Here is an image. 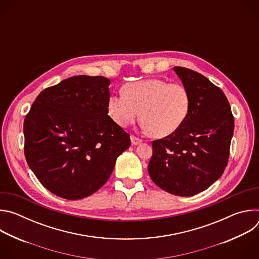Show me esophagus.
I'll use <instances>...</instances> for the list:
<instances>
[{"instance_id": "esophagus-1", "label": "esophagus", "mask_w": 259, "mask_h": 259, "mask_svg": "<svg viewBox=\"0 0 259 259\" xmlns=\"http://www.w3.org/2000/svg\"><path fill=\"white\" fill-rule=\"evenodd\" d=\"M141 142H142L141 139H139V138H137V137H135V136H131V144H132V145H138V144H140Z\"/></svg>"}]
</instances>
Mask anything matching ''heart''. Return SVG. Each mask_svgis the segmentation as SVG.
<instances>
[{
    "instance_id": "b5f03b06",
    "label": "heart",
    "mask_w": 259,
    "mask_h": 259,
    "mask_svg": "<svg viewBox=\"0 0 259 259\" xmlns=\"http://www.w3.org/2000/svg\"><path fill=\"white\" fill-rule=\"evenodd\" d=\"M190 107L191 95L186 87L160 79L128 83L123 94H113L107 100L108 115L116 124L127 127L140 114L143 129L156 137L176 132L187 120Z\"/></svg>"
}]
</instances>
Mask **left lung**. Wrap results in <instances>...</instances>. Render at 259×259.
Returning <instances> with one entry per match:
<instances>
[{
    "label": "left lung",
    "instance_id": "left-lung-1",
    "mask_svg": "<svg viewBox=\"0 0 259 259\" xmlns=\"http://www.w3.org/2000/svg\"><path fill=\"white\" fill-rule=\"evenodd\" d=\"M173 70L191 95L190 113L176 132L153 141L147 170L162 190L191 197L223 175L235 124L223 90L190 68L174 66Z\"/></svg>",
    "mask_w": 259,
    "mask_h": 259
}]
</instances>
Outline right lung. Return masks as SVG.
<instances>
[{
	"label": "right lung",
	"mask_w": 259,
	"mask_h": 259,
	"mask_svg": "<svg viewBox=\"0 0 259 259\" xmlns=\"http://www.w3.org/2000/svg\"><path fill=\"white\" fill-rule=\"evenodd\" d=\"M110 81L75 76L43 90L24 119V155L48 191L79 200L112 174L130 136L107 114Z\"/></svg>",
	"instance_id": "add662e5"
}]
</instances>
